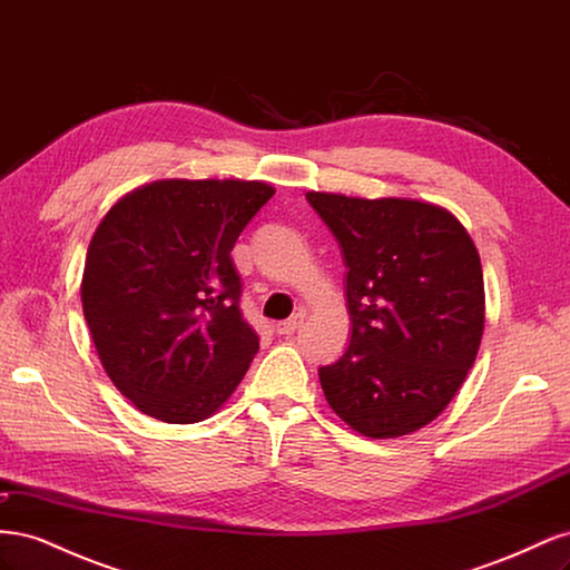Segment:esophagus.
<instances>
[{
  "instance_id": "obj_1",
  "label": "esophagus",
  "mask_w": 570,
  "mask_h": 570,
  "mask_svg": "<svg viewBox=\"0 0 570 570\" xmlns=\"http://www.w3.org/2000/svg\"><path fill=\"white\" fill-rule=\"evenodd\" d=\"M302 323H304V314H295L292 318L281 321L278 325H275V333H278V335H292L295 331H299Z\"/></svg>"
}]
</instances>
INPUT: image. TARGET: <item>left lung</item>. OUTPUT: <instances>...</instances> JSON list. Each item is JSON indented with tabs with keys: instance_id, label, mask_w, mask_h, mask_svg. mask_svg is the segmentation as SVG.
<instances>
[{
	"instance_id": "left-lung-1",
	"label": "left lung",
	"mask_w": 570,
	"mask_h": 570,
	"mask_svg": "<svg viewBox=\"0 0 570 570\" xmlns=\"http://www.w3.org/2000/svg\"><path fill=\"white\" fill-rule=\"evenodd\" d=\"M347 266V350L318 377L356 433L385 440L435 421L478 356L485 285L471 235L442 206L306 193Z\"/></svg>"
}]
</instances>
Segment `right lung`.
Wrapping results in <instances>:
<instances>
[{"label": "right lung", "mask_w": 570, "mask_h": 570, "mask_svg": "<svg viewBox=\"0 0 570 570\" xmlns=\"http://www.w3.org/2000/svg\"><path fill=\"white\" fill-rule=\"evenodd\" d=\"M273 195L258 180H157L101 218L82 314L111 383L147 416L204 421L245 377L258 335L230 252Z\"/></svg>", "instance_id": "1"}]
</instances>
